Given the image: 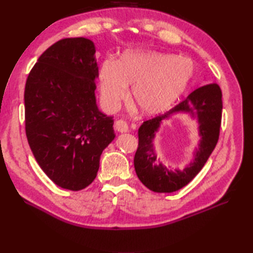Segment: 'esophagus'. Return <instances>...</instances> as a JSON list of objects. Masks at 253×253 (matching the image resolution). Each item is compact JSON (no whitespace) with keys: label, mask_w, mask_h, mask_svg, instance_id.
Wrapping results in <instances>:
<instances>
[{"label":"esophagus","mask_w":253,"mask_h":253,"mask_svg":"<svg viewBox=\"0 0 253 253\" xmlns=\"http://www.w3.org/2000/svg\"><path fill=\"white\" fill-rule=\"evenodd\" d=\"M114 126H115V129H116L118 132H121V133H123V132H127L128 130H129V128H128L127 123H126L125 121H123V120L116 121Z\"/></svg>","instance_id":"1"}]
</instances>
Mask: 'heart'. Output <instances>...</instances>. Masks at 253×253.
Returning <instances> with one entry per match:
<instances>
[{
	"instance_id": "obj_1",
	"label": "heart",
	"mask_w": 253,
	"mask_h": 253,
	"mask_svg": "<svg viewBox=\"0 0 253 253\" xmlns=\"http://www.w3.org/2000/svg\"><path fill=\"white\" fill-rule=\"evenodd\" d=\"M193 76L191 62L184 57L148 50H130L117 63H102L99 80L103 103L115 109L126 99L142 115L168 112L185 93Z\"/></svg>"
}]
</instances>
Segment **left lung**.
I'll use <instances>...</instances> for the list:
<instances>
[{
  "mask_svg": "<svg viewBox=\"0 0 253 253\" xmlns=\"http://www.w3.org/2000/svg\"><path fill=\"white\" fill-rule=\"evenodd\" d=\"M222 91L216 84L203 85L196 89L174 109L162 115L143 122L138 129V149L133 159L138 178L154 192H174L181 189L195 178L207 163L215 148L222 120ZM178 114L196 118L198 147L194 150V159L182 170H171L156 158L154 139L164 120Z\"/></svg>",
  "mask_w": 253,
  "mask_h": 253,
  "instance_id": "8db88e82",
  "label": "left lung"
}]
</instances>
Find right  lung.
Returning a JSON list of instances; mask_svg holds the SVG:
<instances>
[{"label":"right lung","instance_id":"1","mask_svg":"<svg viewBox=\"0 0 253 253\" xmlns=\"http://www.w3.org/2000/svg\"><path fill=\"white\" fill-rule=\"evenodd\" d=\"M94 43L62 39L45 50L25 87L26 135L36 161L58 187L78 191L94 180L114 120L96 105Z\"/></svg>","mask_w":253,"mask_h":253}]
</instances>
